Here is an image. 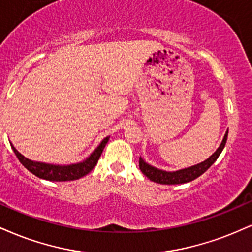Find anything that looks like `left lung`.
Listing matches in <instances>:
<instances>
[{"instance_id":"left-lung-1","label":"left lung","mask_w":252,"mask_h":252,"mask_svg":"<svg viewBox=\"0 0 252 252\" xmlns=\"http://www.w3.org/2000/svg\"><path fill=\"white\" fill-rule=\"evenodd\" d=\"M226 139H228V130H226L225 135H224V137L222 139V143L220 144L217 150L215 151L209 158L198 163V164L188 166V168L180 169V170L176 171H165L149 164V163L145 162L142 157H139V169H141V171L143 172L150 181L155 182V183L169 184V186H170V184L188 183V182L196 180L197 177H199L202 174H204V172L214 164L215 160L218 158V156L220 155L224 147H225Z\"/></svg>"}]
</instances>
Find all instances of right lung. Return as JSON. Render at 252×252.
I'll list each match as a JSON object with an SVG mask.
<instances>
[{"instance_id": "1", "label": "right lung", "mask_w": 252, "mask_h": 252, "mask_svg": "<svg viewBox=\"0 0 252 252\" xmlns=\"http://www.w3.org/2000/svg\"><path fill=\"white\" fill-rule=\"evenodd\" d=\"M109 136L105 137L101 143L98 144V147L87 157L86 159H83L82 162L72 163V164H51V163H45V162H37V160L29 159L28 157L23 156L22 154L17 151L16 148L14 147L13 143H10L11 149L15 153L17 158L24 168H27L28 170L37 176L38 178L47 181H53V182H65V181H75L78 178L83 177L87 174H89L90 171L95 168V165L98 162V158L101 157V154L103 149H104L105 144L108 143Z\"/></svg>"}]
</instances>
